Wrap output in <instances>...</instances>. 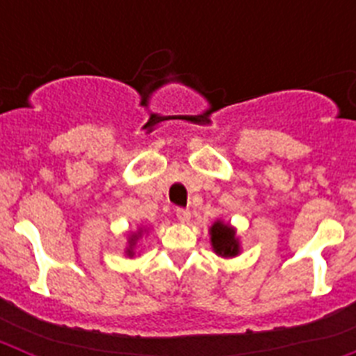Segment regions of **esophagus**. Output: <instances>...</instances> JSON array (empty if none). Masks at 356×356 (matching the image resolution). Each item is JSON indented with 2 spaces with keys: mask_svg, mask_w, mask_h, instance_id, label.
Returning <instances> with one entry per match:
<instances>
[{
  "mask_svg": "<svg viewBox=\"0 0 356 356\" xmlns=\"http://www.w3.org/2000/svg\"><path fill=\"white\" fill-rule=\"evenodd\" d=\"M176 217L180 222H188L191 221V212L187 209H176Z\"/></svg>",
  "mask_w": 356,
  "mask_h": 356,
  "instance_id": "esophagus-1",
  "label": "esophagus"
}]
</instances>
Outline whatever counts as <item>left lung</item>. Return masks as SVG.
Here are the masks:
<instances>
[{
  "instance_id": "8db88e82",
  "label": "left lung",
  "mask_w": 356,
  "mask_h": 356,
  "mask_svg": "<svg viewBox=\"0 0 356 356\" xmlns=\"http://www.w3.org/2000/svg\"><path fill=\"white\" fill-rule=\"evenodd\" d=\"M237 232H235L234 226L226 225L222 221H216L210 228V242H212V248L217 254L221 257H237L241 253V244H238Z\"/></svg>"
}]
</instances>
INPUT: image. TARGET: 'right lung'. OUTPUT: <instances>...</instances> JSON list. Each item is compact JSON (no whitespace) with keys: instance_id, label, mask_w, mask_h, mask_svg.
Here are the masks:
<instances>
[{"instance_id":"1","label":"right lung","mask_w":356,"mask_h":356,"mask_svg":"<svg viewBox=\"0 0 356 356\" xmlns=\"http://www.w3.org/2000/svg\"><path fill=\"white\" fill-rule=\"evenodd\" d=\"M140 234H143V229L140 232H137V234H134L130 237V241H128V250H127V254L128 257H134V248H135V242H137V238L140 237Z\"/></svg>"}]
</instances>
